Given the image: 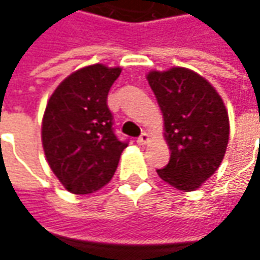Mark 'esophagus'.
I'll use <instances>...</instances> for the list:
<instances>
[{"label":"esophagus","mask_w":260,"mask_h":260,"mask_svg":"<svg viewBox=\"0 0 260 260\" xmlns=\"http://www.w3.org/2000/svg\"><path fill=\"white\" fill-rule=\"evenodd\" d=\"M137 143H139V145H146V143H149V135H147V133H142L140 137L137 139Z\"/></svg>","instance_id":"obj_1"}]
</instances>
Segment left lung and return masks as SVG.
<instances>
[{"label":"left lung","mask_w":260,"mask_h":260,"mask_svg":"<svg viewBox=\"0 0 260 260\" xmlns=\"http://www.w3.org/2000/svg\"><path fill=\"white\" fill-rule=\"evenodd\" d=\"M147 82L164 114L171 159L156 172L179 191H195L221 165L230 124L221 96L197 72L174 66L150 71Z\"/></svg>","instance_id":"8db88e82"}]
</instances>
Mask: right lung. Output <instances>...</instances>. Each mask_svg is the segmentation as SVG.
<instances>
[{
  "label": "right lung",
  "instance_id": "obj_1",
  "mask_svg": "<svg viewBox=\"0 0 260 260\" xmlns=\"http://www.w3.org/2000/svg\"><path fill=\"white\" fill-rule=\"evenodd\" d=\"M121 68H81L50 95L42 121V143L52 172L69 192L92 194L114 175L127 142L113 132L107 95Z\"/></svg>",
  "mask_w": 260,
  "mask_h": 260
}]
</instances>
